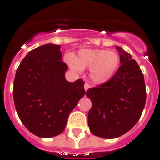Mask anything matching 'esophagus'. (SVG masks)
<instances>
[{
    "label": "esophagus",
    "instance_id": "obj_1",
    "mask_svg": "<svg viewBox=\"0 0 160 160\" xmlns=\"http://www.w3.org/2000/svg\"><path fill=\"white\" fill-rule=\"evenodd\" d=\"M89 88H90V84H88V83H85V84H84V90L87 91Z\"/></svg>",
    "mask_w": 160,
    "mask_h": 160
}]
</instances>
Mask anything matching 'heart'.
Segmentation results:
<instances>
[{
    "mask_svg": "<svg viewBox=\"0 0 160 160\" xmlns=\"http://www.w3.org/2000/svg\"><path fill=\"white\" fill-rule=\"evenodd\" d=\"M68 61L72 68L77 71L90 69V78L97 84L109 81L120 64L118 54L106 50H80L75 59L68 56Z\"/></svg>",
    "mask_w": 160,
    "mask_h": 160,
    "instance_id": "obj_1",
    "label": "heart"
}]
</instances>
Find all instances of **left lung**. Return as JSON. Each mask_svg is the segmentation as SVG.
Masks as SVG:
<instances>
[{
	"instance_id": "left-lung-1",
	"label": "left lung",
	"mask_w": 160,
	"mask_h": 160,
	"mask_svg": "<svg viewBox=\"0 0 160 160\" xmlns=\"http://www.w3.org/2000/svg\"><path fill=\"white\" fill-rule=\"evenodd\" d=\"M121 66L109 81L89 88L92 101L88 114L90 131L104 138H114L128 132L138 122L147 99L144 76L128 52L116 46Z\"/></svg>"
}]
</instances>
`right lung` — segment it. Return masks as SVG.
I'll return each instance as SVG.
<instances>
[{
  "instance_id": "right-lung-1",
  "label": "right lung",
  "mask_w": 160,
  "mask_h": 160,
  "mask_svg": "<svg viewBox=\"0 0 160 160\" xmlns=\"http://www.w3.org/2000/svg\"><path fill=\"white\" fill-rule=\"evenodd\" d=\"M60 45L45 44L32 50L16 72L13 95L19 118L27 130L41 138L64 130L69 113L85 94L81 79L68 82Z\"/></svg>"
}]
</instances>
